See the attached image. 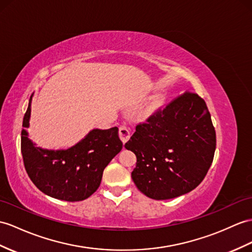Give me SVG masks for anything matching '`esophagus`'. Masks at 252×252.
Wrapping results in <instances>:
<instances>
[{"instance_id":"1","label":"esophagus","mask_w":252,"mask_h":252,"mask_svg":"<svg viewBox=\"0 0 252 252\" xmlns=\"http://www.w3.org/2000/svg\"><path fill=\"white\" fill-rule=\"evenodd\" d=\"M119 134L123 143H126L130 138V130L126 125H121L119 128Z\"/></svg>"}]
</instances>
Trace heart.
<instances>
[{
  "instance_id": "heart-1",
  "label": "heart",
  "mask_w": 252,
  "mask_h": 252,
  "mask_svg": "<svg viewBox=\"0 0 252 252\" xmlns=\"http://www.w3.org/2000/svg\"><path fill=\"white\" fill-rule=\"evenodd\" d=\"M162 101H163V98L162 97H160V96H158V97H156L154 100H153V102L151 103V107H150V110H155L156 108H158L159 106H161V103H162Z\"/></svg>"
}]
</instances>
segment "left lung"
Segmentation results:
<instances>
[{
	"instance_id": "left-lung-1",
	"label": "left lung",
	"mask_w": 252,
	"mask_h": 252,
	"mask_svg": "<svg viewBox=\"0 0 252 252\" xmlns=\"http://www.w3.org/2000/svg\"><path fill=\"white\" fill-rule=\"evenodd\" d=\"M125 147L137 156L131 177L146 197L168 200L191 191L203 181L216 150L205 101L186 92L138 124Z\"/></svg>"
}]
</instances>
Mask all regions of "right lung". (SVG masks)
<instances>
[{
  "instance_id": "obj_1",
  "label": "right lung",
  "mask_w": 252,
  "mask_h": 252,
  "mask_svg": "<svg viewBox=\"0 0 252 252\" xmlns=\"http://www.w3.org/2000/svg\"><path fill=\"white\" fill-rule=\"evenodd\" d=\"M23 118L21 153L29 177L41 192L68 202L88 199L99 187L102 172L121 152L119 128L93 129L67 150H44L28 138L31 103Z\"/></svg>"
}]
</instances>
